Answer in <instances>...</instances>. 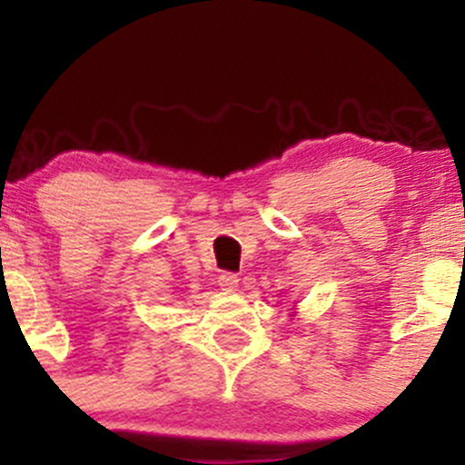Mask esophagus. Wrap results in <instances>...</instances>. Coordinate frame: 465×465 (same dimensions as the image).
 Segmentation results:
<instances>
[{"label":"esophagus","mask_w":465,"mask_h":465,"mask_svg":"<svg viewBox=\"0 0 465 465\" xmlns=\"http://www.w3.org/2000/svg\"><path fill=\"white\" fill-rule=\"evenodd\" d=\"M218 286L223 288V291H227V292H233L238 288V277L233 275V273H223V275H218Z\"/></svg>","instance_id":"obj_1"}]
</instances>
